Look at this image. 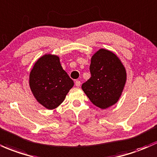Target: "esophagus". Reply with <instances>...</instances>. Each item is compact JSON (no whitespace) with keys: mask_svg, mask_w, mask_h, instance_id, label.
Returning <instances> with one entry per match:
<instances>
[{"mask_svg":"<svg viewBox=\"0 0 157 157\" xmlns=\"http://www.w3.org/2000/svg\"><path fill=\"white\" fill-rule=\"evenodd\" d=\"M80 84H81V82H80V80H76V81H75V85H76V86L79 87V86H80Z\"/></svg>","mask_w":157,"mask_h":157,"instance_id":"1","label":"esophagus"}]
</instances>
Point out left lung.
I'll return each mask as SVG.
<instances>
[{"mask_svg":"<svg viewBox=\"0 0 157 157\" xmlns=\"http://www.w3.org/2000/svg\"><path fill=\"white\" fill-rule=\"evenodd\" d=\"M91 77L82 89L91 102L104 109L118 102L127 80V72L119 58L101 48L91 59Z\"/></svg>","mask_w":157,"mask_h":157,"instance_id":"obj_1","label":"left lung"}]
</instances>
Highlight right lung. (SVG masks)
Instances as JSON below:
<instances>
[{"label":"right lung","mask_w":157,"mask_h":157,"mask_svg":"<svg viewBox=\"0 0 157 157\" xmlns=\"http://www.w3.org/2000/svg\"><path fill=\"white\" fill-rule=\"evenodd\" d=\"M29 85L38 102L48 109L59 106L74 86V81L63 70L59 57L47 53L34 64Z\"/></svg>","instance_id":"add662e5"}]
</instances>
